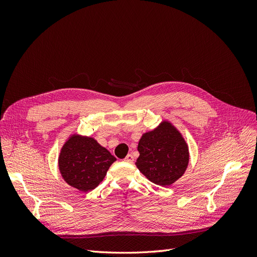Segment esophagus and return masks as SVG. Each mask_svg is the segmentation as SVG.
Segmentation results:
<instances>
[{
    "label": "esophagus",
    "instance_id": "1",
    "mask_svg": "<svg viewBox=\"0 0 257 257\" xmlns=\"http://www.w3.org/2000/svg\"><path fill=\"white\" fill-rule=\"evenodd\" d=\"M124 161L127 162V163H133V161H134L133 154H127L126 157H125V159H124Z\"/></svg>",
    "mask_w": 257,
    "mask_h": 257
}]
</instances>
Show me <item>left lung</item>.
<instances>
[{
    "label": "left lung",
    "instance_id": "1",
    "mask_svg": "<svg viewBox=\"0 0 257 257\" xmlns=\"http://www.w3.org/2000/svg\"><path fill=\"white\" fill-rule=\"evenodd\" d=\"M137 149V168L158 185L173 184L184 174L189 164L188 145L179 131L166 121L144 134Z\"/></svg>",
    "mask_w": 257,
    "mask_h": 257
}]
</instances>
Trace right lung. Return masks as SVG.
Instances as JSON below:
<instances>
[{
	"instance_id": "add662e5",
	"label": "right lung",
	"mask_w": 257,
	"mask_h": 257,
	"mask_svg": "<svg viewBox=\"0 0 257 257\" xmlns=\"http://www.w3.org/2000/svg\"><path fill=\"white\" fill-rule=\"evenodd\" d=\"M115 161L94 138L73 135L62 147L59 169L65 182L81 192H89L103 181Z\"/></svg>"
}]
</instances>
